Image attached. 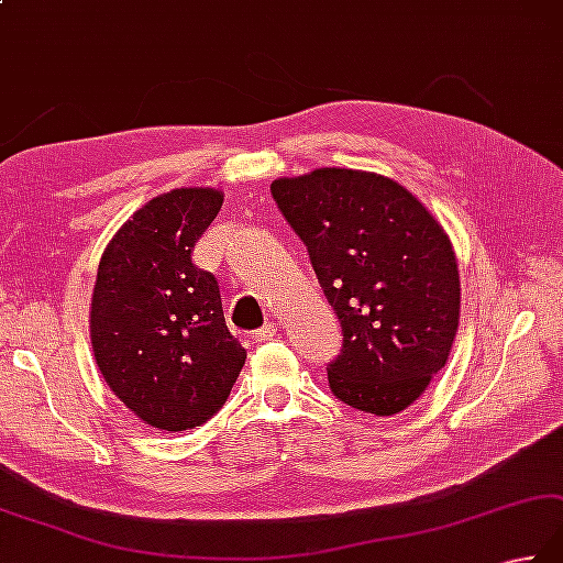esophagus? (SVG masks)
<instances>
[{
  "mask_svg": "<svg viewBox=\"0 0 563 563\" xmlns=\"http://www.w3.org/2000/svg\"><path fill=\"white\" fill-rule=\"evenodd\" d=\"M275 332H278V327L275 324H263L256 334H253V339H256V344H266V341H271L275 336Z\"/></svg>",
  "mask_w": 563,
  "mask_h": 563,
  "instance_id": "esophagus-1",
  "label": "esophagus"
}]
</instances>
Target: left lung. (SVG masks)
<instances>
[{
  "label": "left lung",
  "instance_id": "8db88e82",
  "mask_svg": "<svg viewBox=\"0 0 563 563\" xmlns=\"http://www.w3.org/2000/svg\"><path fill=\"white\" fill-rule=\"evenodd\" d=\"M341 322L329 388L361 412L410 407L444 368L461 310L454 249L417 197L385 175L317 168L271 185Z\"/></svg>",
  "mask_w": 563,
  "mask_h": 563
}]
</instances>
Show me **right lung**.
Listing matches in <instances>:
<instances>
[{
    "instance_id": "right-lung-1",
    "label": "right lung",
    "mask_w": 563,
    "mask_h": 563,
    "mask_svg": "<svg viewBox=\"0 0 563 563\" xmlns=\"http://www.w3.org/2000/svg\"><path fill=\"white\" fill-rule=\"evenodd\" d=\"M222 202L214 187L153 197L117 231L97 268V366L139 420L165 432L219 412L246 361L227 329L217 278L190 258Z\"/></svg>"
}]
</instances>
